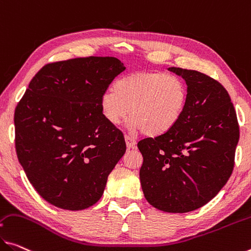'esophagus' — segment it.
<instances>
[{
  "mask_svg": "<svg viewBox=\"0 0 251 251\" xmlns=\"http://www.w3.org/2000/svg\"><path fill=\"white\" fill-rule=\"evenodd\" d=\"M125 139H126V148H128V149H133V148H136L137 141H136V140H134V139H133L132 137H130V136H126V137H125Z\"/></svg>",
  "mask_w": 251,
  "mask_h": 251,
  "instance_id": "esophagus-1",
  "label": "esophagus"
}]
</instances>
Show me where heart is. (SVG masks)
Segmentation results:
<instances>
[{
  "instance_id": "obj_1",
  "label": "heart",
  "mask_w": 251,
  "mask_h": 251,
  "mask_svg": "<svg viewBox=\"0 0 251 251\" xmlns=\"http://www.w3.org/2000/svg\"><path fill=\"white\" fill-rule=\"evenodd\" d=\"M187 103V87L175 74L163 72H137L121 76L113 90L100 98L101 114L111 126H118L132 115L130 130L149 137L167 133L179 122Z\"/></svg>"
}]
</instances>
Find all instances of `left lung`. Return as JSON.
Listing matches in <instances>:
<instances>
[{"label":"left lung","instance_id":"8db88e82","mask_svg":"<svg viewBox=\"0 0 251 251\" xmlns=\"http://www.w3.org/2000/svg\"><path fill=\"white\" fill-rule=\"evenodd\" d=\"M168 69L186 82V107L171 131L138 142L144 157L140 183L153 207L185 213L205 205L228 182L239 125L230 95L218 80L198 71Z\"/></svg>","mask_w":251,"mask_h":251}]
</instances>
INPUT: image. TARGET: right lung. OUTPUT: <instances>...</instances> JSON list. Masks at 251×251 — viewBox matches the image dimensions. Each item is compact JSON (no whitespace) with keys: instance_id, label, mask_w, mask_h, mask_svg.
I'll return each mask as SVG.
<instances>
[{"instance_id":"1","label":"right lung","mask_w":251,"mask_h":251,"mask_svg":"<svg viewBox=\"0 0 251 251\" xmlns=\"http://www.w3.org/2000/svg\"><path fill=\"white\" fill-rule=\"evenodd\" d=\"M125 69L115 57L47 64L15 107L19 163L52 205L71 211L93 205L125 155L123 133L100 110L101 95Z\"/></svg>"}]
</instances>
